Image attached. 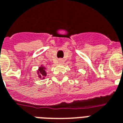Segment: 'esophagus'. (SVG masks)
<instances>
[{
    "instance_id": "1",
    "label": "esophagus",
    "mask_w": 123,
    "mask_h": 123,
    "mask_svg": "<svg viewBox=\"0 0 123 123\" xmlns=\"http://www.w3.org/2000/svg\"><path fill=\"white\" fill-rule=\"evenodd\" d=\"M64 61L63 60V59H59V64H63V63H64Z\"/></svg>"
}]
</instances>
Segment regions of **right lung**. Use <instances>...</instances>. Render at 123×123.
I'll return each mask as SVG.
<instances>
[{
	"instance_id": "obj_1",
	"label": "right lung",
	"mask_w": 123,
	"mask_h": 123,
	"mask_svg": "<svg viewBox=\"0 0 123 123\" xmlns=\"http://www.w3.org/2000/svg\"><path fill=\"white\" fill-rule=\"evenodd\" d=\"M45 68H44L43 67H39V68L38 70V74H39V78H44L45 76H46L47 75V73L45 72Z\"/></svg>"
}]
</instances>
